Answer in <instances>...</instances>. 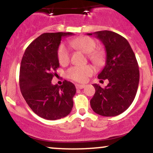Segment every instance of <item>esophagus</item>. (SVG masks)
Returning a JSON list of instances; mask_svg holds the SVG:
<instances>
[{
  "mask_svg": "<svg viewBox=\"0 0 153 153\" xmlns=\"http://www.w3.org/2000/svg\"><path fill=\"white\" fill-rule=\"evenodd\" d=\"M75 86H76L77 89H82V88H85V85H81V84H77Z\"/></svg>",
  "mask_w": 153,
  "mask_h": 153,
  "instance_id": "esophagus-1",
  "label": "esophagus"
}]
</instances>
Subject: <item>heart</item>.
Instances as JSON below:
<instances>
[{"label":"heart","instance_id":"heart-1","mask_svg":"<svg viewBox=\"0 0 153 153\" xmlns=\"http://www.w3.org/2000/svg\"><path fill=\"white\" fill-rule=\"evenodd\" d=\"M72 47L80 50L83 53L88 55L89 59L96 64H100L103 60V53L100 50H95L96 48V42L92 38L88 36H82L73 39L70 42ZM58 60L61 65H65L69 62L71 57V51L69 47L65 44L59 47ZM94 69L91 65L72 67L67 72L68 78L75 81L83 82L87 80L88 78L94 73Z\"/></svg>","mask_w":153,"mask_h":153}]
</instances>
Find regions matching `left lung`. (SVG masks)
<instances>
[{
    "mask_svg": "<svg viewBox=\"0 0 153 153\" xmlns=\"http://www.w3.org/2000/svg\"><path fill=\"white\" fill-rule=\"evenodd\" d=\"M87 34H94L104 45L106 64L98 78L109 82L104 88L93 84L96 92L91 106L103 117L117 116L129 108L137 91L140 71L136 57L127 40L117 33L105 30Z\"/></svg>",
    "mask_w": 153,
    "mask_h": 153,
    "instance_id": "obj_1",
    "label": "left lung"
}]
</instances>
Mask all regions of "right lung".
<instances>
[{"mask_svg":"<svg viewBox=\"0 0 153 153\" xmlns=\"http://www.w3.org/2000/svg\"><path fill=\"white\" fill-rule=\"evenodd\" d=\"M71 32L44 33L26 49L19 73V85L23 97L31 110L42 118L56 120L66 117L73 106L75 85L64 80L62 85L52 80L59 67V46L62 38Z\"/></svg>","mask_w":153,"mask_h":153,"instance_id":"right-lung-1","label":"right lung"}]
</instances>
